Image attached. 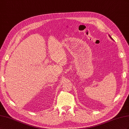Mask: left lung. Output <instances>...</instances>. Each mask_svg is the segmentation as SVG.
I'll use <instances>...</instances> for the list:
<instances>
[{
  "mask_svg": "<svg viewBox=\"0 0 129 129\" xmlns=\"http://www.w3.org/2000/svg\"><path fill=\"white\" fill-rule=\"evenodd\" d=\"M110 38H111V39H112V38H111V37H110Z\"/></svg>",
  "mask_w": 129,
  "mask_h": 129,
  "instance_id": "8db88e82",
  "label": "left lung"
}]
</instances>
